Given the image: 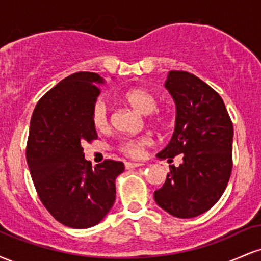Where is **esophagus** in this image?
Returning a JSON list of instances; mask_svg holds the SVG:
<instances>
[{
    "label": "esophagus",
    "instance_id": "1",
    "mask_svg": "<svg viewBox=\"0 0 261 261\" xmlns=\"http://www.w3.org/2000/svg\"><path fill=\"white\" fill-rule=\"evenodd\" d=\"M141 166H142V163H133V162H126V163H125V168L126 169H134Z\"/></svg>",
    "mask_w": 261,
    "mask_h": 261
}]
</instances>
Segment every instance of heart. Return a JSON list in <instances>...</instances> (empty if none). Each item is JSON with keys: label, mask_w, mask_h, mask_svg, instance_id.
Wrapping results in <instances>:
<instances>
[{"label": "heart", "mask_w": 261, "mask_h": 261, "mask_svg": "<svg viewBox=\"0 0 261 261\" xmlns=\"http://www.w3.org/2000/svg\"><path fill=\"white\" fill-rule=\"evenodd\" d=\"M122 100L127 103L128 106L133 107L136 112L143 115H148L155 109L157 100L151 92L145 88H130L122 93ZM92 121L97 130H104L108 126L109 118H108V106L103 99H98L93 107L92 112ZM151 139L149 137L142 136L136 137V139H126L124 140L119 146L120 151L124 154L130 155V157H141L143 153V149L151 145Z\"/></svg>", "instance_id": "b5f03b06"}]
</instances>
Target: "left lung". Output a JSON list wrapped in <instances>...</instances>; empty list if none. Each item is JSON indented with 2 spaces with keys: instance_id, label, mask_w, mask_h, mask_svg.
<instances>
[{
  "instance_id": "obj_1",
  "label": "left lung",
  "mask_w": 261,
  "mask_h": 261,
  "mask_svg": "<svg viewBox=\"0 0 261 261\" xmlns=\"http://www.w3.org/2000/svg\"><path fill=\"white\" fill-rule=\"evenodd\" d=\"M164 87L175 103V127L157 157L181 154L182 163L169 167L154 200L172 216L196 217L220 200L228 184L233 125L220 94L193 73L170 71Z\"/></svg>"
}]
</instances>
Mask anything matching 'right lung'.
<instances>
[{
	"mask_svg": "<svg viewBox=\"0 0 261 261\" xmlns=\"http://www.w3.org/2000/svg\"><path fill=\"white\" fill-rule=\"evenodd\" d=\"M104 80L94 72L66 77L38 101L31 119L27 163L45 208L60 223L83 229L107 216L115 201L122 162L92 168L82 145L98 137L92 112Z\"/></svg>",
	"mask_w": 261,
	"mask_h": 261,
	"instance_id": "1",
	"label": "right lung"
}]
</instances>
